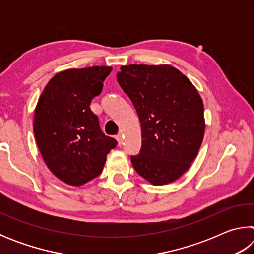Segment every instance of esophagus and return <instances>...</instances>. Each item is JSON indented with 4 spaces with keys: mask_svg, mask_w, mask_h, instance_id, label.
I'll list each match as a JSON object with an SVG mask.
<instances>
[{
    "mask_svg": "<svg viewBox=\"0 0 254 254\" xmlns=\"http://www.w3.org/2000/svg\"><path fill=\"white\" fill-rule=\"evenodd\" d=\"M115 139L118 140V143H119V145H121L122 144V142H123V136H122V133H119V134L115 136Z\"/></svg>",
    "mask_w": 254,
    "mask_h": 254,
    "instance_id": "1",
    "label": "esophagus"
}]
</instances>
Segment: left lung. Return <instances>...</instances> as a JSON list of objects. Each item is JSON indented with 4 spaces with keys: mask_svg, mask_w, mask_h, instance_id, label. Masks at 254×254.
<instances>
[{
    "mask_svg": "<svg viewBox=\"0 0 254 254\" xmlns=\"http://www.w3.org/2000/svg\"><path fill=\"white\" fill-rule=\"evenodd\" d=\"M117 78L134 105L142 145L131 162L153 185L178 179L197 157L205 132L204 105L195 86L169 65L122 66Z\"/></svg>",
    "mask_w": 254,
    "mask_h": 254,
    "instance_id": "8db88e82",
    "label": "left lung"
}]
</instances>
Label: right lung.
<instances>
[{
  "instance_id": "obj_1",
  "label": "right lung",
  "mask_w": 254,
  "mask_h": 254,
  "mask_svg": "<svg viewBox=\"0 0 254 254\" xmlns=\"http://www.w3.org/2000/svg\"><path fill=\"white\" fill-rule=\"evenodd\" d=\"M111 70L94 66L58 72L38 101L33 122L38 148L51 173L68 185L80 186L97 177L118 144L102 132L89 107Z\"/></svg>"
}]
</instances>
